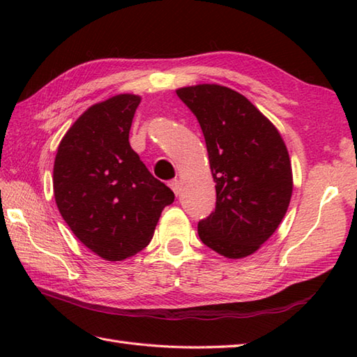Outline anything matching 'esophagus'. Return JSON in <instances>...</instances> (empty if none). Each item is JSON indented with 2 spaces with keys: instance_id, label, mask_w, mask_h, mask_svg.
Instances as JSON below:
<instances>
[{
  "instance_id": "obj_1",
  "label": "esophagus",
  "mask_w": 357,
  "mask_h": 357,
  "mask_svg": "<svg viewBox=\"0 0 357 357\" xmlns=\"http://www.w3.org/2000/svg\"><path fill=\"white\" fill-rule=\"evenodd\" d=\"M169 185H170L172 190L174 192V195H178V193H179V181H178V179H172V181H169Z\"/></svg>"
}]
</instances>
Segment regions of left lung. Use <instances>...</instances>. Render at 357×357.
<instances>
[{
  "label": "left lung",
  "instance_id": "8db88e82",
  "mask_svg": "<svg viewBox=\"0 0 357 357\" xmlns=\"http://www.w3.org/2000/svg\"><path fill=\"white\" fill-rule=\"evenodd\" d=\"M202 128L216 183V207L201 219V241L239 259L255 253L287 213L291 164L278 128L244 95L218 84L176 90Z\"/></svg>",
  "mask_w": 357,
  "mask_h": 357
}]
</instances>
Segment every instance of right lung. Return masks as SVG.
Returning a JSON list of instances; mask_svg holds the SVG:
<instances>
[{
    "label": "right lung",
    "mask_w": 357,
    "mask_h": 357,
    "mask_svg": "<svg viewBox=\"0 0 357 357\" xmlns=\"http://www.w3.org/2000/svg\"><path fill=\"white\" fill-rule=\"evenodd\" d=\"M138 95H116L89 107L59 142L53 193L59 213L82 244L105 261L149 245L174 193L130 147Z\"/></svg>",
    "instance_id": "obj_1"
}]
</instances>
